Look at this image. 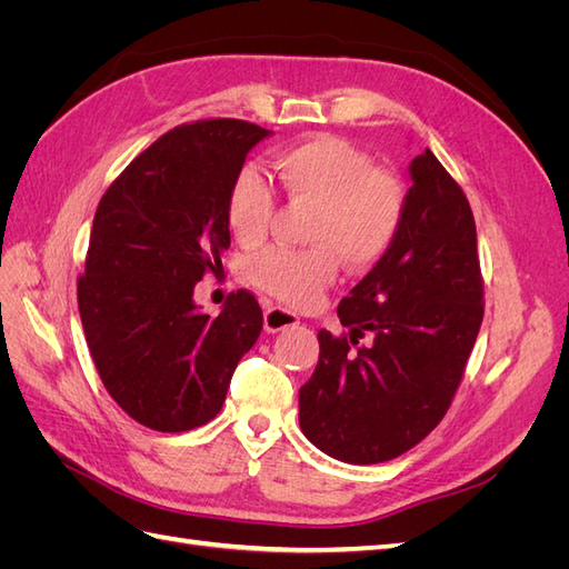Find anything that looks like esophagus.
<instances>
[{
    "mask_svg": "<svg viewBox=\"0 0 569 569\" xmlns=\"http://www.w3.org/2000/svg\"><path fill=\"white\" fill-rule=\"evenodd\" d=\"M263 320H266V330L274 335V332L287 330V327H295L299 322V316L287 311V308H280V306H266Z\"/></svg>",
    "mask_w": 569,
    "mask_h": 569,
    "instance_id": "obj_1",
    "label": "esophagus"
}]
</instances>
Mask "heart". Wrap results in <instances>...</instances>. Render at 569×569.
<instances>
[{"mask_svg": "<svg viewBox=\"0 0 569 569\" xmlns=\"http://www.w3.org/2000/svg\"><path fill=\"white\" fill-rule=\"evenodd\" d=\"M291 201L311 203L306 249L272 247L251 258L249 278L266 295L311 306L337 278L339 256L368 268L391 249L403 226L406 194L393 176L377 170L368 153L332 134L291 144L272 157ZM228 226L239 244H261L274 216L268 182L247 168L228 194Z\"/></svg>", "mask_w": 569, "mask_h": 569, "instance_id": "obj_1", "label": "heart"}]
</instances>
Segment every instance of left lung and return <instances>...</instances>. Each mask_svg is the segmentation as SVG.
Instances as JSON below:
<instances>
[{"label":"left lung","instance_id":"left-lung-1","mask_svg":"<svg viewBox=\"0 0 569 569\" xmlns=\"http://www.w3.org/2000/svg\"><path fill=\"white\" fill-rule=\"evenodd\" d=\"M408 173L399 237L341 299L349 335L318 332V366L299 389L306 439L353 465L391 460L432 432L485 318L468 197L429 149ZM363 336L369 343L358 348Z\"/></svg>","mask_w":569,"mask_h":569}]
</instances>
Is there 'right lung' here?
I'll list each match as a JSON object with an SVG mask.
<instances>
[{"instance_id":"1","label":"right lung","mask_w":569,"mask_h":569,"mask_svg":"<svg viewBox=\"0 0 569 569\" xmlns=\"http://www.w3.org/2000/svg\"><path fill=\"white\" fill-rule=\"evenodd\" d=\"M270 134L247 120L180 126L144 149L101 197L78 308L111 399L157 432L213 420L232 372L263 330L239 289L211 318L194 284L222 268L228 194L247 153Z\"/></svg>"}]
</instances>
